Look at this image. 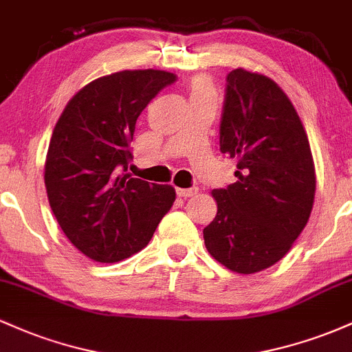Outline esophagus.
I'll return each mask as SVG.
<instances>
[{"instance_id": "obj_1", "label": "esophagus", "mask_w": 352, "mask_h": 352, "mask_svg": "<svg viewBox=\"0 0 352 352\" xmlns=\"http://www.w3.org/2000/svg\"><path fill=\"white\" fill-rule=\"evenodd\" d=\"M199 192V188H177V195L184 197V199H188V197L195 195Z\"/></svg>"}]
</instances>
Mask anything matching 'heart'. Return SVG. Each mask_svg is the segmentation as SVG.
<instances>
[{
  "instance_id": "b5f03b06",
  "label": "heart",
  "mask_w": 352,
  "mask_h": 352,
  "mask_svg": "<svg viewBox=\"0 0 352 352\" xmlns=\"http://www.w3.org/2000/svg\"><path fill=\"white\" fill-rule=\"evenodd\" d=\"M197 94H213L212 84L208 82L207 79H195L190 86V96H197Z\"/></svg>"
}]
</instances>
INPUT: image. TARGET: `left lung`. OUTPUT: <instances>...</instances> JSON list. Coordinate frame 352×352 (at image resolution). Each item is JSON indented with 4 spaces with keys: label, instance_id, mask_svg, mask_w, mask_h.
I'll return each instance as SVG.
<instances>
[{
    "label": "left lung",
    "instance_id": "1",
    "mask_svg": "<svg viewBox=\"0 0 352 352\" xmlns=\"http://www.w3.org/2000/svg\"><path fill=\"white\" fill-rule=\"evenodd\" d=\"M220 151L236 159L238 180L212 192L218 210L205 246L232 272H261L289 252L316 192L308 135L274 80L241 67L227 76Z\"/></svg>",
    "mask_w": 352,
    "mask_h": 352
}]
</instances>
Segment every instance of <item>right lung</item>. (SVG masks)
I'll return each mask as SVG.
<instances>
[{
  "label": "right lung",
  "mask_w": 352,
  "mask_h": 352,
  "mask_svg": "<svg viewBox=\"0 0 352 352\" xmlns=\"http://www.w3.org/2000/svg\"><path fill=\"white\" fill-rule=\"evenodd\" d=\"M167 71H120L84 86L64 107L44 165L52 213L80 253L116 263L147 246L175 201L170 185L127 172L135 122L175 82Z\"/></svg>",
  "instance_id": "right-lung-1"
}]
</instances>
